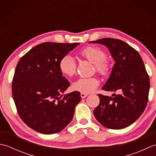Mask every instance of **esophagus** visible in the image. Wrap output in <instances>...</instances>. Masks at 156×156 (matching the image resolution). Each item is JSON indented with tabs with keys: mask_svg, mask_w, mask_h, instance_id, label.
I'll return each mask as SVG.
<instances>
[{
	"mask_svg": "<svg viewBox=\"0 0 156 156\" xmlns=\"http://www.w3.org/2000/svg\"><path fill=\"white\" fill-rule=\"evenodd\" d=\"M87 96H88L87 94H84V93H81L80 94V97H81L82 98H84L87 97Z\"/></svg>",
	"mask_w": 156,
	"mask_h": 156,
	"instance_id": "obj_1",
	"label": "esophagus"
}]
</instances>
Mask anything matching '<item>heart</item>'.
<instances>
[{"mask_svg": "<svg viewBox=\"0 0 156 156\" xmlns=\"http://www.w3.org/2000/svg\"><path fill=\"white\" fill-rule=\"evenodd\" d=\"M80 54L82 57L94 64V70L103 76H108L111 69V62L106 56V51L97 46H88L82 49ZM59 69L66 77H72L76 72V63L72 56L66 55L59 62ZM100 81L92 76L90 78H80L72 84V88L81 93L89 94L94 92L98 87Z\"/></svg>", "mask_w": 156, "mask_h": 156, "instance_id": "b5f03b06", "label": "heart"}]
</instances>
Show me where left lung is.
Wrapping results in <instances>:
<instances>
[{"instance_id":"obj_1","label":"left lung","mask_w":156,"mask_h":156,"mask_svg":"<svg viewBox=\"0 0 156 156\" xmlns=\"http://www.w3.org/2000/svg\"><path fill=\"white\" fill-rule=\"evenodd\" d=\"M107 47L115 63L102 90L119 91L112 97L98 94L100 103L93 113L105 127L121 129L133 124L148 102L150 82L144 61L137 51L120 39L102 38L90 41Z\"/></svg>"}]
</instances>
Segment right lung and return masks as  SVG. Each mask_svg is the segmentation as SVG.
<instances>
[{
  "mask_svg": "<svg viewBox=\"0 0 156 156\" xmlns=\"http://www.w3.org/2000/svg\"><path fill=\"white\" fill-rule=\"evenodd\" d=\"M80 43L45 42L19 59L12 82L18 114L28 127L43 134L63 130L81 100L78 91L62 94L70 85L59 71L61 58Z\"/></svg>",
  "mask_w": 156,
  "mask_h": 156,
  "instance_id": "obj_1",
  "label": "right lung"
}]
</instances>
